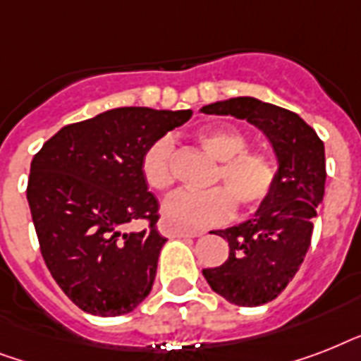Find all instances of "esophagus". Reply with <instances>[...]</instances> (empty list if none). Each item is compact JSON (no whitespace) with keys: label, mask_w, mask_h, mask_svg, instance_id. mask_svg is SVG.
Listing matches in <instances>:
<instances>
[{"label":"esophagus","mask_w":361,"mask_h":361,"mask_svg":"<svg viewBox=\"0 0 361 361\" xmlns=\"http://www.w3.org/2000/svg\"><path fill=\"white\" fill-rule=\"evenodd\" d=\"M159 231L163 236L169 238H200L204 236V231H195V228H181V226L170 223L169 219L159 221Z\"/></svg>","instance_id":"obj_1"}]
</instances>
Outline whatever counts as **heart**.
Here are the masks:
<instances>
[{
  "label": "heart",
  "mask_w": 361,
  "mask_h": 361,
  "mask_svg": "<svg viewBox=\"0 0 361 361\" xmlns=\"http://www.w3.org/2000/svg\"><path fill=\"white\" fill-rule=\"evenodd\" d=\"M197 142L219 161L214 187L208 191H178L166 198L164 217L178 226H212L226 221L240 206L252 212L262 206L277 185V163L268 152L249 149V138L232 125H214L197 135ZM174 144L169 136H159L144 149L140 172L149 189L169 191L174 185L172 172Z\"/></svg>",
  "instance_id": "b5f03b06"
}]
</instances>
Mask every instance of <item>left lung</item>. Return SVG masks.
Listing matches in <instances>:
<instances>
[{"instance_id":"left-lung-1","label":"left lung","mask_w":361,"mask_h":361,"mask_svg":"<svg viewBox=\"0 0 361 361\" xmlns=\"http://www.w3.org/2000/svg\"><path fill=\"white\" fill-rule=\"evenodd\" d=\"M202 112L231 114L258 127L279 161L277 185L255 217L217 231L231 247L226 262L202 271L226 302L257 307L285 290L311 245L313 219L324 197V142L298 114L252 97L219 101Z\"/></svg>"}]
</instances>
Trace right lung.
I'll return each instance as SVG.
<instances>
[{"label": "right lung", "instance_id": "obj_1", "mask_svg": "<svg viewBox=\"0 0 361 361\" xmlns=\"http://www.w3.org/2000/svg\"><path fill=\"white\" fill-rule=\"evenodd\" d=\"M191 110H106L65 125L31 161L27 202L54 281L82 311L130 313L149 294L161 247L159 202L140 172L144 149ZM146 220L140 233H125Z\"/></svg>", "mask_w": 361, "mask_h": 361}]
</instances>
